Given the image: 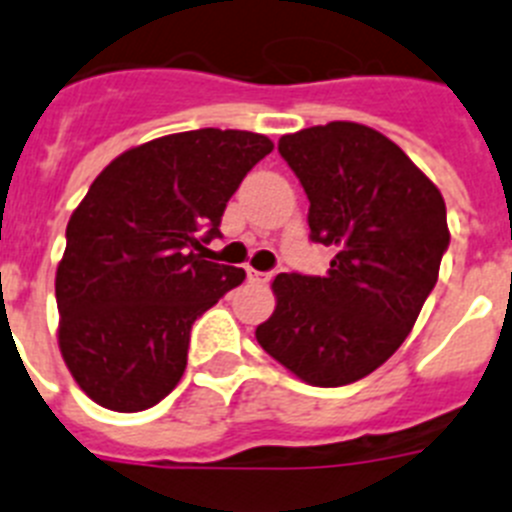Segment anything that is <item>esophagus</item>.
I'll list each match as a JSON object with an SVG mask.
<instances>
[{"label": "esophagus", "mask_w": 512, "mask_h": 512, "mask_svg": "<svg viewBox=\"0 0 512 512\" xmlns=\"http://www.w3.org/2000/svg\"><path fill=\"white\" fill-rule=\"evenodd\" d=\"M246 274H248V279L256 284H266L271 279L269 271H256V269H251V266H246Z\"/></svg>", "instance_id": "34e87169"}]
</instances>
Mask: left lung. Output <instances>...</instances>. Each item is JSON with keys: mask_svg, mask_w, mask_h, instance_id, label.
<instances>
[{"mask_svg": "<svg viewBox=\"0 0 512 512\" xmlns=\"http://www.w3.org/2000/svg\"><path fill=\"white\" fill-rule=\"evenodd\" d=\"M279 153L310 200V238L336 256L323 277L271 282L277 307L256 341L302 382L341 387L413 330L449 248L446 202L397 143L359 122L282 135Z\"/></svg>", "mask_w": 512, "mask_h": 512, "instance_id": "left-lung-1", "label": "left lung"}]
</instances>
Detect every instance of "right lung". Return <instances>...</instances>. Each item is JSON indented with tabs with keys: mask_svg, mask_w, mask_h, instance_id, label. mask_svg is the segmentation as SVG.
<instances>
[{
	"mask_svg": "<svg viewBox=\"0 0 512 512\" xmlns=\"http://www.w3.org/2000/svg\"><path fill=\"white\" fill-rule=\"evenodd\" d=\"M274 143L202 128L120 153L66 228L58 346L71 377L117 413L153 408L187 369L189 330L246 279L205 261L225 205Z\"/></svg>",
	"mask_w": 512,
	"mask_h": 512,
	"instance_id": "obj_1",
	"label": "right lung"
}]
</instances>
